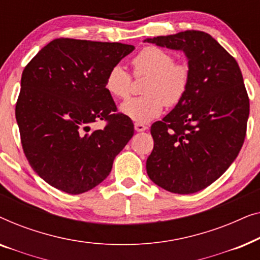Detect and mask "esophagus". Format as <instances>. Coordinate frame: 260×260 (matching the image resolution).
Here are the masks:
<instances>
[{"instance_id":"obj_1","label":"esophagus","mask_w":260,"mask_h":260,"mask_svg":"<svg viewBox=\"0 0 260 260\" xmlns=\"http://www.w3.org/2000/svg\"><path fill=\"white\" fill-rule=\"evenodd\" d=\"M147 129H148V126L144 125V124L135 123V130H136L137 133H141V131H145Z\"/></svg>"}]
</instances>
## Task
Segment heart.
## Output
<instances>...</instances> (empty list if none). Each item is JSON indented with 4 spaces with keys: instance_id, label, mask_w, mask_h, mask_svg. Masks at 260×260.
<instances>
[{
    "instance_id": "1",
    "label": "heart",
    "mask_w": 260,
    "mask_h": 260,
    "mask_svg": "<svg viewBox=\"0 0 260 260\" xmlns=\"http://www.w3.org/2000/svg\"><path fill=\"white\" fill-rule=\"evenodd\" d=\"M136 77L148 76L145 95L127 99L120 112L136 123H148L163 111L165 104L174 106L182 101L190 83V69L184 62H175L174 55L157 46H148L131 60ZM105 88L113 97L124 99L130 94L131 76L119 63L106 74Z\"/></svg>"
}]
</instances>
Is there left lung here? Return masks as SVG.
<instances>
[{"label": "left lung", "instance_id": "8db88e82", "mask_svg": "<svg viewBox=\"0 0 260 260\" xmlns=\"http://www.w3.org/2000/svg\"><path fill=\"white\" fill-rule=\"evenodd\" d=\"M144 41L183 51L190 69L182 101L151 125L148 176L170 193H197L218 180L243 147L250 113L243 74L236 59L205 31Z\"/></svg>", "mask_w": 260, "mask_h": 260}]
</instances>
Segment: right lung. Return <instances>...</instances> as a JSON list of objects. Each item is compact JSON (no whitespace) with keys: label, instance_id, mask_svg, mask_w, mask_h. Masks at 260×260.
Listing matches in <instances>:
<instances>
[{"label":"right lung","instance_id":"add662e5","mask_svg":"<svg viewBox=\"0 0 260 260\" xmlns=\"http://www.w3.org/2000/svg\"><path fill=\"white\" fill-rule=\"evenodd\" d=\"M133 45L60 38L24 67L15 116L23 152L52 187L81 194L103 182L134 136L129 117L117 113L106 74ZM105 120L104 129L90 125Z\"/></svg>","mask_w":260,"mask_h":260}]
</instances>
